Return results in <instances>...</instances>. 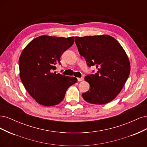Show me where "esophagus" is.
<instances>
[{"mask_svg":"<svg viewBox=\"0 0 147 147\" xmlns=\"http://www.w3.org/2000/svg\"><path fill=\"white\" fill-rule=\"evenodd\" d=\"M77 79H78V82H81V81H82L83 80V78H78Z\"/></svg>","mask_w":147,"mask_h":147,"instance_id":"obj_1","label":"esophagus"}]
</instances>
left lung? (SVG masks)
I'll return each instance as SVG.
<instances>
[{
	"mask_svg": "<svg viewBox=\"0 0 147 147\" xmlns=\"http://www.w3.org/2000/svg\"><path fill=\"white\" fill-rule=\"evenodd\" d=\"M80 55L87 64L96 65L97 72L87 75L84 80L90 88L82 94L93 104H105L113 100L123 89L129 75L128 56L120 43L108 35L75 37Z\"/></svg>",
	"mask_w": 147,
	"mask_h": 147,
	"instance_id": "8db88e82",
	"label": "left lung"
}]
</instances>
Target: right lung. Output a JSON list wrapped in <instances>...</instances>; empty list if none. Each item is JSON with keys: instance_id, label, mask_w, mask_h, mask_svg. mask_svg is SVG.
<instances>
[{"instance_id": "add662e5", "label": "right lung", "mask_w": 147, "mask_h": 147, "mask_svg": "<svg viewBox=\"0 0 147 147\" xmlns=\"http://www.w3.org/2000/svg\"><path fill=\"white\" fill-rule=\"evenodd\" d=\"M74 37L42 35L32 40L19 59L20 76L26 90L37 103L50 107L63 101L67 88L77 78L56 74L63 53L72 47Z\"/></svg>"}]
</instances>
